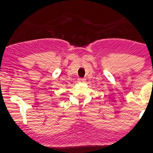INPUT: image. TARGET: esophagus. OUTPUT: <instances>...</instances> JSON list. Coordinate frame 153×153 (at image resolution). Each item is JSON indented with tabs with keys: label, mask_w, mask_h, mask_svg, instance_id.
Instances as JSON below:
<instances>
[{
	"label": "esophagus",
	"mask_w": 153,
	"mask_h": 153,
	"mask_svg": "<svg viewBox=\"0 0 153 153\" xmlns=\"http://www.w3.org/2000/svg\"><path fill=\"white\" fill-rule=\"evenodd\" d=\"M85 81V78H80L78 79V82H84Z\"/></svg>",
	"instance_id": "obj_1"
}]
</instances>
